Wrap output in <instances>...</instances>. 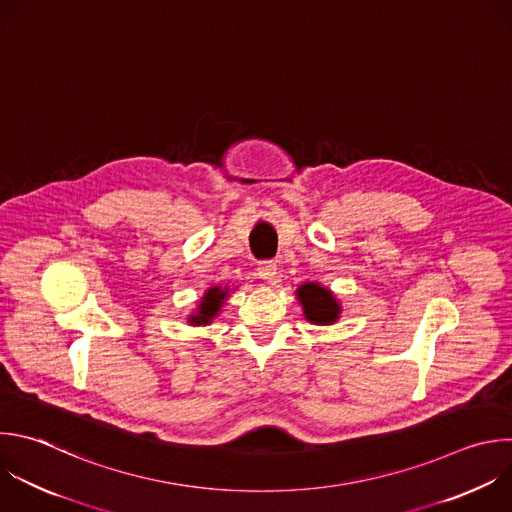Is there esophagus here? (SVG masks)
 <instances>
[{
  "instance_id": "1",
  "label": "esophagus",
  "mask_w": 512,
  "mask_h": 512,
  "mask_svg": "<svg viewBox=\"0 0 512 512\" xmlns=\"http://www.w3.org/2000/svg\"><path fill=\"white\" fill-rule=\"evenodd\" d=\"M257 273H259V277H261V279L271 281V279L277 275V265H275L273 261H263V263L259 265Z\"/></svg>"
}]
</instances>
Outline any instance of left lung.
Instances as JSON below:
<instances>
[{
  "label": "left lung",
  "mask_w": 512,
  "mask_h": 512,
  "mask_svg": "<svg viewBox=\"0 0 512 512\" xmlns=\"http://www.w3.org/2000/svg\"><path fill=\"white\" fill-rule=\"evenodd\" d=\"M297 299L303 305V315L307 321L317 325H331L342 313V307H339L333 293L319 283H303L297 289Z\"/></svg>",
  "instance_id": "1"
}]
</instances>
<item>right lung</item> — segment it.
Instances as JSON below:
<instances>
[{"instance_id":"obj_1","label":"right lung","mask_w":512,"mask_h":512,"mask_svg":"<svg viewBox=\"0 0 512 512\" xmlns=\"http://www.w3.org/2000/svg\"><path fill=\"white\" fill-rule=\"evenodd\" d=\"M227 293H229V287H211L205 293V297L201 299V303L197 307V313L189 317V323L191 325H207V323H211V319L217 317V313L221 311L223 301L227 299Z\"/></svg>"}]
</instances>
